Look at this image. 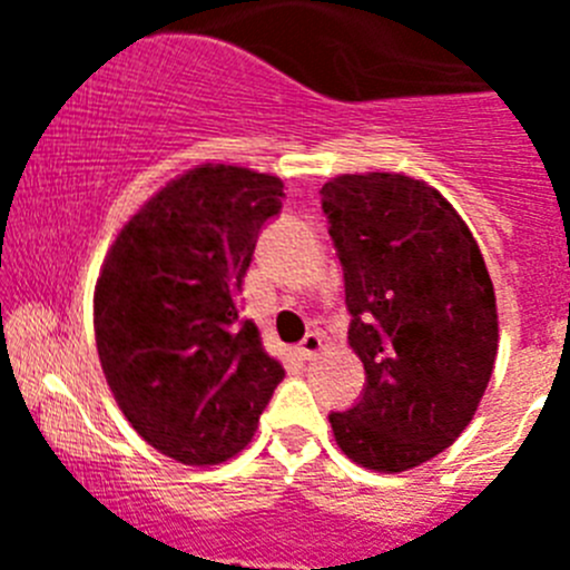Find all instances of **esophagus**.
<instances>
[{"instance_id":"34e87169","label":"esophagus","mask_w":570,"mask_h":570,"mask_svg":"<svg viewBox=\"0 0 570 570\" xmlns=\"http://www.w3.org/2000/svg\"><path fill=\"white\" fill-rule=\"evenodd\" d=\"M320 350H322V336H320V333L312 331V333H306V336H303L297 353H301L303 361H312V358H317Z\"/></svg>"}]
</instances>
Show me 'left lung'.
Instances as JSON below:
<instances>
[{
	"label": "left lung",
	"instance_id": "obj_1",
	"mask_svg": "<svg viewBox=\"0 0 570 570\" xmlns=\"http://www.w3.org/2000/svg\"><path fill=\"white\" fill-rule=\"evenodd\" d=\"M322 195L344 273L361 400L333 411L347 458L407 471L444 452L474 416L499 347L485 258L450 200L402 174H344Z\"/></svg>",
	"mask_w": 570,
	"mask_h": 570
}]
</instances>
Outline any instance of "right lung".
<instances>
[{
  "mask_svg": "<svg viewBox=\"0 0 570 570\" xmlns=\"http://www.w3.org/2000/svg\"><path fill=\"white\" fill-rule=\"evenodd\" d=\"M281 198L275 176L187 170L120 228L96 281V347L115 402L178 463L243 452L284 381L258 327L239 317L256 239Z\"/></svg>",
  "mask_w": 570,
  "mask_h": 570,
  "instance_id": "add662e5",
  "label": "right lung"
}]
</instances>
